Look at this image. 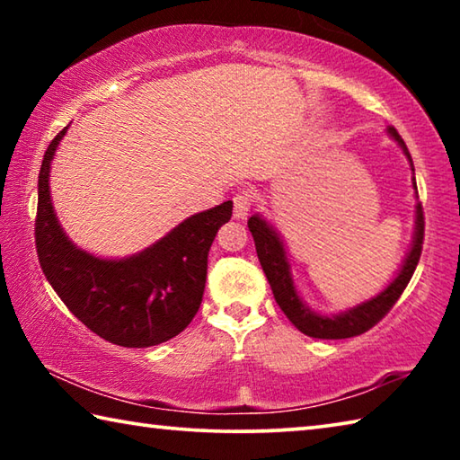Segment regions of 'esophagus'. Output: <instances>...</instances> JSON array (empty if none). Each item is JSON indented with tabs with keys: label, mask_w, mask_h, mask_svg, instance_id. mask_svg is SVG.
<instances>
[{
	"label": "esophagus",
	"mask_w": 460,
	"mask_h": 460,
	"mask_svg": "<svg viewBox=\"0 0 460 460\" xmlns=\"http://www.w3.org/2000/svg\"><path fill=\"white\" fill-rule=\"evenodd\" d=\"M253 190L249 189H239L235 194H233V205H235V217L241 219V217H245L249 208L253 205Z\"/></svg>",
	"instance_id": "esophagus-1"
}]
</instances>
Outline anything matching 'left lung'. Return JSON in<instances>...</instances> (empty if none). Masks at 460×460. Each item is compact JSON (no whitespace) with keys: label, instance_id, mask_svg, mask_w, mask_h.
<instances>
[{"label":"left lung","instance_id":"obj_1","mask_svg":"<svg viewBox=\"0 0 460 460\" xmlns=\"http://www.w3.org/2000/svg\"><path fill=\"white\" fill-rule=\"evenodd\" d=\"M387 131L389 136L402 146L403 154H406L408 160L411 162L408 146L398 131H395V128L389 126ZM411 170H414V164H411ZM414 189H416V178H414ZM247 227L252 231V237L255 241V252H258L260 263L263 271H266V278L271 286V292H274L278 306L284 310V314L290 318V323L296 326V329L314 339H351V337H357V334H363L369 329H373V326H376L381 318L394 308L395 302L400 300L402 292L406 290L411 276H414V270L420 261V255H422V245H424V211H422V202H418L414 245H411L398 278H395L384 292L376 296V298L363 302V305H359L357 308L347 310L345 314H337L329 318V316H321L313 313V310L300 300V296L296 294V288L290 276V266H288L284 245L282 241H279L278 233L258 215H253L252 219L247 221Z\"/></svg>","mask_w":460,"mask_h":460}]
</instances>
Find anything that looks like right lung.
<instances>
[{
	"label": "right lung",
	"mask_w": 460,
	"mask_h": 460,
	"mask_svg": "<svg viewBox=\"0 0 460 460\" xmlns=\"http://www.w3.org/2000/svg\"><path fill=\"white\" fill-rule=\"evenodd\" d=\"M66 128L52 139L38 174L36 252L54 292L101 339L121 347H152L176 337L199 313L208 249L233 202L192 215L158 243L128 260H99L76 249L52 211L50 160Z\"/></svg>",
	"instance_id": "right-lung-1"
}]
</instances>
